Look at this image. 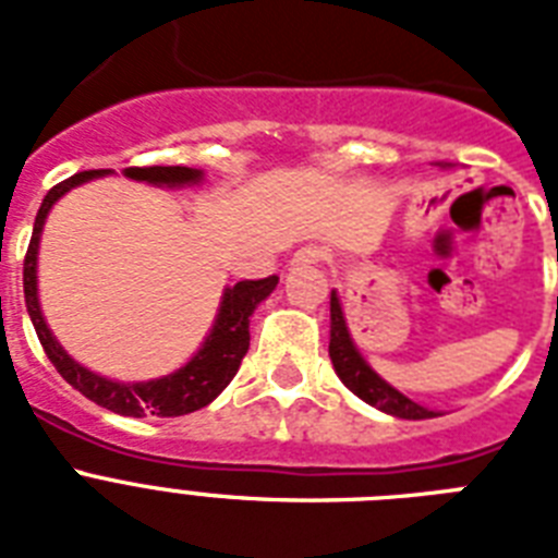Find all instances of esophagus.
Listing matches in <instances>:
<instances>
[{
	"label": "esophagus",
	"mask_w": 558,
	"mask_h": 558,
	"mask_svg": "<svg viewBox=\"0 0 558 558\" xmlns=\"http://www.w3.org/2000/svg\"><path fill=\"white\" fill-rule=\"evenodd\" d=\"M327 260V248L324 245H304V248H298L292 263L295 266H318V263Z\"/></svg>",
	"instance_id": "34e87169"
}]
</instances>
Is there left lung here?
I'll return each instance as SVG.
<instances>
[{
  "label": "left lung",
  "instance_id": "1",
  "mask_svg": "<svg viewBox=\"0 0 558 558\" xmlns=\"http://www.w3.org/2000/svg\"><path fill=\"white\" fill-rule=\"evenodd\" d=\"M440 168H449V165H440ZM330 359L332 367L339 373V379L348 385L359 399H365L367 405L379 408L385 414L402 416V420H428V416H437V411H428V408L416 405L414 399H408L405 393H399L393 385L381 379L379 373L367 365L362 353L356 350L353 339H350L348 322H344V313H341L339 295L332 292L330 295Z\"/></svg>",
  "mask_w": 558,
  "mask_h": 558
}]
</instances>
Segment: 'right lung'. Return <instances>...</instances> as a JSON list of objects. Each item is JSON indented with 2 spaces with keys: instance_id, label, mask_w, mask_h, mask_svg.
Segmentation results:
<instances>
[{
  "instance_id": "1",
  "label": "right lung",
  "mask_w": 558,
  "mask_h": 558,
  "mask_svg": "<svg viewBox=\"0 0 558 558\" xmlns=\"http://www.w3.org/2000/svg\"><path fill=\"white\" fill-rule=\"evenodd\" d=\"M112 170H83L74 173L65 182L54 185L46 193V199L39 205L37 219H34V234H31L28 254H25V266H22V287H25V306H28L31 324L37 330V339L46 350V356L51 359V365L63 376L74 390H81L83 397L98 402L100 408H109L121 416H182L191 411H199L208 402L226 390V385L234 379V373L240 371L245 350H248V318L257 310L260 301L271 295V289L278 287V278L269 275L263 280H240L234 287H228L219 301V313L214 318V327L202 341V348L196 350V356L187 362L185 367L161 376V379L150 381H116L107 376L92 373L89 367L77 365L54 339V332L48 330L43 310H39L37 298V252H39V234L46 226V217L51 205H54L63 193L72 187L89 182V179L107 177ZM124 177L135 179V182H150V185L165 187H185L196 185L202 179V170L196 168H126Z\"/></svg>"
}]
</instances>
